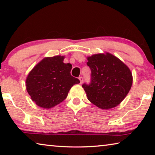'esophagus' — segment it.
I'll return each mask as SVG.
<instances>
[{
	"label": "esophagus",
	"instance_id": "34e87169",
	"mask_svg": "<svg viewBox=\"0 0 155 155\" xmlns=\"http://www.w3.org/2000/svg\"><path fill=\"white\" fill-rule=\"evenodd\" d=\"M78 78H79V80H80V83L82 84L83 82V78L82 77H80Z\"/></svg>",
	"mask_w": 155,
	"mask_h": 155
}]
</instances>
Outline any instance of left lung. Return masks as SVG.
Returning a JSON list of instances; mask_svg holds the SVG:
<instances>
[{
	"mask_svg": "<svg viewBox=\"0 0 155 155\" xmlns=\"http://www.w3.org/2000/svg\"><path fill=\"white\" fill-rule=\"evenodd\" d=\"M91 70L90 84H83L87 99L99 108L109 109L121 103L133 83L130 70L113 54H96L87 57Z\"/></svg>",
	"mask_w": 155,
	"mask_h": 155,
	"instance_id": "8db88e82",
	"label": "left lung"
}]
</instances>
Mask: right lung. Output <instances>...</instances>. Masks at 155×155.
<instances>
[{
  "mask_svg": "<svg viewBox=\"0 0 155 155\" xmlns=\"http://www.w3.org/2000/svg\"><path fill=\"white\" fill-rule=\"evenodd\" d=\"M64 56L46 57L29 72L26 87L31 99L44 109L52 108L66 98L80 81L70 74L72 65L64 64Z\"/></svg>",
  "mask_w": 155,
  "mask_h": 155,
  "instance_id": "right-lung-1",
  "label": "right lung"
}]
</instances>
